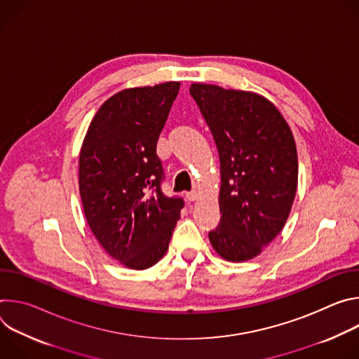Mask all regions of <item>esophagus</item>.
Returning <instances> with one entry per match:
<instances>
[{"mask_svg": "<svg viewBox=\"0 0 359 359\" xmlns=\"http://www.w3.org/2000/svg\"><path fill=\"white\" fill-rule=\"evenodd\" d=\"M186 197H187L190 201H194V200H197V197H198V191H197V190H191V191H189V193L186 194Z\"/></svg>", "mask_w": 359, "mask_h": 359, "instance_id": "esophagus-1", "label": "esophagus"}]
</instances>
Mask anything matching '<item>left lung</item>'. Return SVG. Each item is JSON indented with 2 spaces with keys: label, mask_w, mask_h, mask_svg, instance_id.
<instances>
[{
  "label": "left lung",
  "mask_w": 359,
  "mask_h": 359,
  "mask_svg": "<svg viewBox=\"0 0 359 359\" xmlns=\"http://www.w3.org/2000/svg\"><path fill=\"white\" fill-rule=\"evenodd\" d=\"M215 137L222 172L220 224L209 233L227 262L251 260L283 230L295 197L298 158L292 132L263 95L190 85Z\"/></svg>",
  "instance_id": "1"
}]
</instances>
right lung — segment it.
<instances>
[{"label": "right lung", "instance_id": "1", "mask_svg": "<svg viewBox=\"0 0 359 359\" xmlns=\"http://www.w3.org/2000/svg\"><path fill=\"white\" fill-rule=\"evenodd\" d=\"M180 82L123 89L95 114L79 151V194L86 222L112 259L132 270L168 251L183 198L161 190L156 143Z\"/></svg>", "mask_w": 359, "mask_h": 359}]
</instances>
